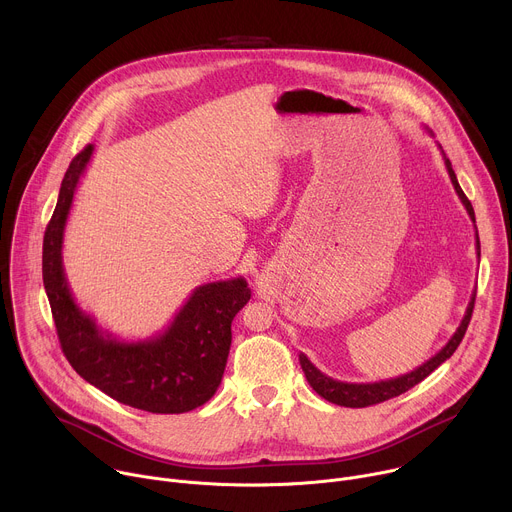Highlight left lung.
<instances>
[{"instance_id":"obj_1","label":"left lung","mask_w":512,"mask_h":512,"mask_svg":"<svg viewBox=\"0 0 512 512\" xmlns=\"http://www.w3.org/2000/svg\"><path fill=\"white\" fill-rule=\"evenodd\" d=\"M431 133V131H429ZM440 145V143H437ZM442 150V145H440ZM442 156H444V164H446V170L450 174V180L454 184V190L456 194L460 196L462 204L466 206L472 223H476V216H474V208L470 204V200L466 198V194L462 192L460 184H458V178H456V172L452 170V164L450 160L446 158L444 150H442ZM476 227V225H474ZM476 253L480 257V239H478V231H476ZM474 300H476V291H472V298H470V304L466 308V314L458 326V330L454 332V336L448 340V344L437 352L435 356H431L427 362H423L421 367H417L415 371L407 373V375H401V377H395V379H389V381H379V383H344V381H336V379H330L328 375H324L322 371H318L314 364L308 360L306 354H300V364H302V371L310 383V387L320 395L324 397L326 401L330 403H336V405H342V407H369V405H377V403H383L387 399H393L405 391H409L411 387H415L417 383H421L427 375H431L437 367H440L442 362H446L454 352L456 348L460 346L466 330H468V324H470V318H472V310H474Z\"/></svg>"}]
</instances>
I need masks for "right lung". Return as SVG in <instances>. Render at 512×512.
Returning <instances> with one entry per match:
<instances>
[{
  "mask_svg": "<svg viewBox=\"0 0 512 512\" xmlns=\"http://www.w3.org/2000/svg\"><path fill=\"white\" fill-rule=\"evenodd\" d=\"M93 150L87 145L72 158L42 245V279L62 352L87 383L123 405L150 413L192 411L221 385L231 324L251 289L243 277L198 285L172 324L148 340L125 342L101 330L72 298L62 267L66 218Z\"/></svg>",
  "mask_w": 512,
  "mask_h": 512,
  "instance_id": "obj_1",
  "label": "right lung"
}]
</instances>
